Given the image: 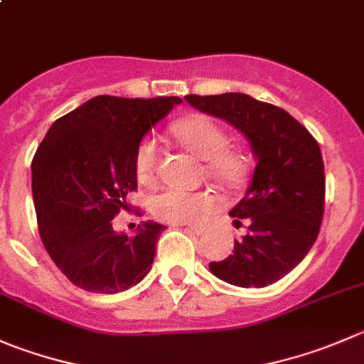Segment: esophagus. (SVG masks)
Masks as SVG:
<instances>
[{"label":"esophagus","mask_w":364,"mask_h":364,"mask_svg":"<svg viewBox=\"0 0 364 364\" xmlns=\"http://www.w3.org/2000/svg\"><path fill=\"white\" fill-rule=\"evenodd\" d=\"M186 231H190V232H193V235H203L204 231H206V228H204V225H197V224H193V225H186Z\"/></svg>","instance_id":"1"}]
</instances>
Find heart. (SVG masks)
<instances>
[{
	"label": "heart",
	"instance_id": "obj_1",
	"mask_svg": "<svg viewBox=\"0 0 364 364\" xmlns=\"http://www.w3.org/2000/svg\"><path fill=\"white\" fill-rule=\"evenodd\" d=\"M174 135L192 154L208 161L210 176L225 185H238L245 174V161L235 151L228 149V135L224 129L206 115H192L174 124ZM158 147L153 139H144L136 149L135 164L139 178L149 183L154 176ZM218 206V199L208 190L186 192L167 188L156 193L151 203L154 217L165 222H196L211 213Z\"/></svg>",
	"mask_w": 364,
	"mask_h": 364
}]
</instances>
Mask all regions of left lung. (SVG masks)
I'll return each instance as SVG.
<instances>
[{
  "label": "left lung",
  "mask_w": 364,
  "mask_h": 364,
  "mask_svg": "<svg viewBox=\"0 0 364 364\" xmlns=\"http://www.w3.org/2000/svg\"><path fill=\"white\" fill-rule=\"evenodd\" d=\"M185 100L238 129L256 161L245 196L229 211L249 224V232L235 240L225 259L211 261L210 272L242 288L277 283L304 259L318 236L326 196L318 144L287 110L247 94Z\"/></svg>",
  "instance_id": "8db88e82"
}]
</instances>
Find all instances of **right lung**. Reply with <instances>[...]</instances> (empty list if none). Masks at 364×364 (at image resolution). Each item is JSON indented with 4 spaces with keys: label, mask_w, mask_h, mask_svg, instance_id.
<instances>
[{
    "label": "right lung",
    "mask_w": 364,
    "mask_h": 364,
    "mask_svg": "<svg viewBox=\"0 0 364 364\" xmlns=\"http://www.w3.org/2000/svg\"><path fill=\"white\" fill-rule=\"evenodd\" d=\"M181 97L97 96L53 122L31 161L38 232L63 276L96 294H119L149 274L165 225L115 231L136 188V149Z\"/></svg>",
    "instance_id": "add662e5"
}]
</instances>
